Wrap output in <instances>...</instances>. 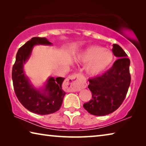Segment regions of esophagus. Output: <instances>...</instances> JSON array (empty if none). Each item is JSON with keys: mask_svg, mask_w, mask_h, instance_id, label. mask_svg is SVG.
<instances>
[{"mask_svg": "<svg viewBox=\"0 0 146 146\" xmlns=\"http://www.w3.org/2000/svg\"><path fill=\"white\" fill-rule=\"evenodd\" d=\"M80 80L81 76L79 74H73L67 78L66 83L68 85L70 92L80 91L81 89L85 87V84L81 82Z\"/></svg>", "mask_w": 146, "mask_h": 146, "instance_id": "obj_1", "label": "esophagus"}]
</instances>
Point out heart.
<instances>
[{"mask_svg": "<svg viewBox=\"0 0 146 146\" xmlns=\"http://www.w3.org/2000/svg\"><path fill=\"white\" fill-rule=\"evenodd\" d=\"M113 58V54L110 50L101 46L92 45L79 54L76 61L83 63L87 62L85 66L86 73L90 76H97L106 70Z\"/></svg>", "mask_w": 146, "mask_h": 146, "instance_id": "heart-1", "label": "heart"}]
</instances>
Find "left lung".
Returning <instances> with one entry per match:
<instances>
[{"label":"left lung","instance_id":"8db88e82","mask_svg":"<svg viewBox=\"0 0 146 146\" xmlns=\"http://www.w3.org/2000/svg\"><path fill=\"white\" fill-rule=\"evenodd\" d=\"M112 52L118 60L103 74L89 79L88 88L92 98L83 107L88 113L104 116L115 111L124 101L131 83L130 60L119 45L113 44Z\"/></svg>","mask_w":146,"mask_h":146}]
</instances>
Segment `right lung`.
<instances>
[{
    "label": "right lung",
    "mask_w": 146,
    "mask_h": 146,
    "mask_svg": "<svg viewBox=\"0 0 146 146\" xmlns=\"http://www.w3.org/2000/svg\"><path fill=\"white\" fill-rule=\"evenodd\" d=\"M52 45L47 38L33 37L20 47L16 55L12 69L15 92L19 101L28 110L39 115H48L57 111L62 104L65 92L61 85L64 78L50 77L42 90L33 87L25 74L24 64L29 58L36 45Z\"/></svg>",
    "instance_id": "add662e5"
}]
</instances>
